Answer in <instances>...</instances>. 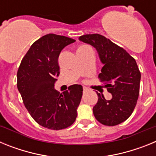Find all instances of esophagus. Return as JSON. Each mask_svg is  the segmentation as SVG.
<instances>
[{"label": "esophagus", "instance_id": "34e87169", "mask_svg": "<svg viewBox=\"0 0 156 156\" xmlns=\"http://www.w3.org/2000/svg\"><path fill=\"white\" fill-rule=\"evenodd\" d=\"M83 92H85V91H87V90H88L87 88L85 87H83Z\"/></svg>", "mask_w": 156, "mask_h": 156}]
</instances>
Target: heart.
<instances>
[{"mask_svg": "<svg viewBox=\"0 0 156 156\" xmlns=\"http://www.w3.org/2000/svg\"><path fill=\"white\" fill-rule=\"evenodd\" d=\"M84 47H85V46H83V47H80V48H79V49H78V50H80V49H83V48H84Z\"/></svg>", "mask_w": 156, "mask_h": 156, "instance_id": "obj_1", "label": "heart"}]
</instances>
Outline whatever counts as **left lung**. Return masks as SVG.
Wrapping results in <instances>:
<instances>
[{
	"label": "left lung",
	"mask_w": 156,
	"mask_h": 156,
	"mask_svg": "<svg viewBox=\"0 0 156 156\" xmlns=\"http://www.w3.org/2000/svg\"><path fill=\"white\" fill-rule=\"evenodd\" d=\"M79 40L97 50L104 65L98 78L112 96L111 100H106L97 92L98 100L93 108L94 117L105 126L124 122L133 112L139 96L140 73L135 59L100 34H86Z\"/></svg>",
	"instance_id": "obj_1"
}]
</instances>
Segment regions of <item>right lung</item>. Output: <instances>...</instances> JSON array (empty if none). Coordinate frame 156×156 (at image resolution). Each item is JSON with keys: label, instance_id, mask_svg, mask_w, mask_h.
<instances>
[{"label": "right lung", "instance_id": "right-lung-1", "mask_svg": "<svg viewBox=\"0 0 156 156\" xmlns=\"http://www.w3.org/2000/svg\"><path fill=\"white\" fill-rule=\"evenodd\" d=\"M75 40L47 34L33 44L23 57L17 73V87L25 107L41 126L62 129L71 126L77 116L83 87L74 84L62 94L54 88L59 75L58 56Z\"/></svg>", "mask_w": 156, "mask_h": 156}]
</instances>
